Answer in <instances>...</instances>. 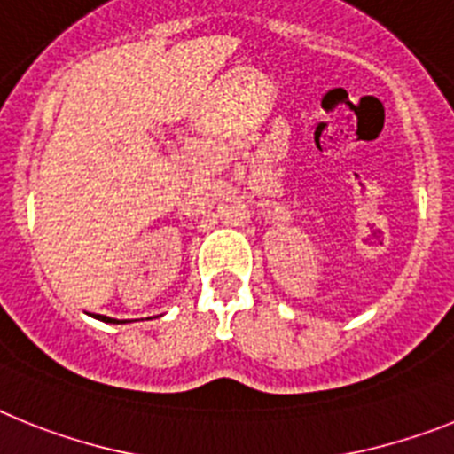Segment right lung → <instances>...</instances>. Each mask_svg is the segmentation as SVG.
I'll return each instance as SVG.
<instances>
[{"instance_id":"1","label":"right lung","mask_w":454,"mask_h":454,"mask_svg":"<svg viewBox=\"0 0 454 454\" xmlns=\"http://www.w3.org/2000/svg\"><path fill=\"white\" fill-rule=\"evenodd\" d=\"M98 320H102V322H116V320H112V317H105V315H98Z\"/></svg>"}]
</instances>
